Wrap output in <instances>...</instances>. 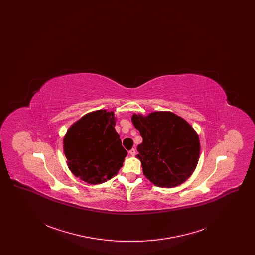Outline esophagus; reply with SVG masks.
Masks as SVG:
<instances>
[{
	"label": "esophagus",
	"mask_w": 255,
	"mask_h": 255,
	"mask_svg": "<svg viewBox=\"0 0 255 255\" xmlns=\"http://www.w3.org/2000/svg\"><path fill=\"white\" fill-rule=\"evenodd\" d=\"M129 154H130L131 156H134V155H135V149H134V148L131 149V150L129 151Z\"/></svg>",
	"instance_id": "34e87169"
}]
</instances>
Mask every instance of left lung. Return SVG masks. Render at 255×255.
Masks as SVG:
<instances>
[{
  "label": "left lung",
  "instance_id": "1",
  "mask_svg": "<svg viewBox=\"0 0 255 255\" xmlns=\"http://www.w3.org/2000/svg\"><path fill=\"white\" fill-rule=\"evenodd\" d=\"M142 143L137 146L143 174L159 187L171 188L193 173L200 155L199 136L189 123L171 112L133 115Z\"/></svg>",
  "mask_w": 255,
  "mask_h": 255
}]
</instances>
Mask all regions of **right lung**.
<instances>
[{"label": "right lung", "mask_w": 255, "mask_h": 255, "mask_svg": "<svg viewBox=\"0 0 255 255\" xmlns=\"http://www.w3.org/2000/svg\"><path fill=\"white\" fill-rule=\"evenodd\" d=\"M115 125L113 112L98 110L87 114L69 129L64 138V153L74 176L98 184L117 175L127 152Z\"/></svg>", "instance_id": "add662e5"}]
</instances>
